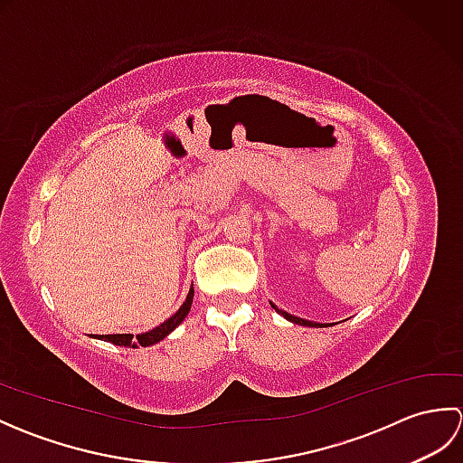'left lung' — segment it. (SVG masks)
<instances>
[{
	"mask_svg": "<svg viewBox=\"0 0 463 463\" xmlns=\"http://www.w3.org/2000/svg\"><path fill=\"white\" fill-rule=\"evenodd\" d=\"M270 307L277 310L280 317H284L287 320H290V322H294V324H300V326H310V328H320V326H332V324H318V322H310V320H304V318H298V317H292V314H288L287 310H280L277 304H272L270 302Z\"/></svg>",
	"mask_w": 463,
	"mask_h": 463,
	"instance_id": "1",
	"label": "left lung"
}]
</instances>
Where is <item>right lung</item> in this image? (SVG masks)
Here are the masks:
<instances>
[{"label": "right lung", "instance_id": "1", "mask_svg": "<svg viewBox=\"0 0 463 463\" xmlns=\"http://www.w3.org/2000/svg\"><path fill=\"white\" fill-rule=\"evenodd\" d=\"M193 297H194V290L191 287L189 294H186V298L183 302V307L176 310L171 318H166L163 324H159V326H155L149 332H141V334H137V336H133V334H105V336H95V338L105 340V342H111V344H115V346H125V348H139V346L146 348V346H153V344L161 342V340H165L166 336H169V334L186 318V314L191 312Z\"/></svg>", "mask_w": 463, "mask_h": 463}]
</instances>
